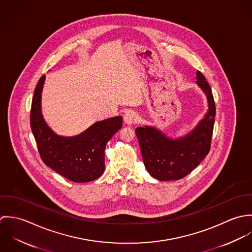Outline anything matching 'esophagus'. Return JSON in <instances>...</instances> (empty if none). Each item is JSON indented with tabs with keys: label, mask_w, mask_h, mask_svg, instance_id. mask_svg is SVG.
I'll list each match as a JSON object with an SVG mask.
<instances>
[{
	"label": "esophagus",
	"mask_w": 252,
	"mask_h": 252,
	"mask_svg": "<svg viewBox=\"0 0 252 252\" xmlns=\"http://www.w3.org/2000/svg\"><path fill=\"white\" fill-rule=\"evenodd\" d=\"M137 119H138V116H137L136 112L133 110H127L124 114V121L127 124H132V123L136 122Z\"/></svg>",
	"instance_id": "esophagus-1"
}]
</instances>
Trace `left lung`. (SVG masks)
Instances as JSON below:
<instances>
[{"label": "left lung", "mask_w": 252, "mask_h": 252, "mask_svg": "<svg viewBox=\"0 0 252 252\" xmlns=\"http://www.w3.org/2000/svg\"><path fill=\"white\" fill-rule=\"evenodd\" d=\"M196 83L208 99V112L185 137L171 139L154 127L136 129L144 164L156 180H180L190 174L208 155L215 125L216 105L211 86L203 73L197 72Z\"/></svg>", "instance_id": "1"}]
</instances>
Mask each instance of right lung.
<instances>
[{
  "label": "right lung",
  "mask_w": 252,
  "mask_h": 252,
  "mask_svg": "<svg viewBox=\"0 0 252 252\" xmlns=\"http://www.w3.org/2000/svg\"><path fill=\"white\" fill-rule=\"evenodd\" d=\"M44 79L45 75H42L36 84L30 114L31 129L41 160L73 182L97 180L105 171L106 144L121 129L122 117L98 121L77 136H58L45 123L41 113L40 99Z\"/></svg>",
  "instance_id": "right-lung-1"
}]
</instances>
